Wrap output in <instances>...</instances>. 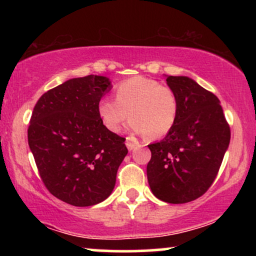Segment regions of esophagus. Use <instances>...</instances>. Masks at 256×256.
Instances as JSON below:
<instances>
[{"mask_svg":"<svg viewBox=\"0 0 256 256\" xmlns=\"http://www.w3.org/2000/svg\"><path fill=\"white\" fill-rule=\"evenodd\" d=\"M125 144H126V146H128V150H132V149H134L138 146L137 138H134L132 136H128V137H126Z\"/></svg>","mask_w":256,"mask_h":256,"instance_id":"34e87169","label":"esophagus"}]
</instances>
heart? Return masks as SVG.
I'll list each match as a JSON object with an SVG mask.
<instances>
[{"mask_svg": "<svg viewBox=\"0 0 256 256\" xmlns=\"http://www.w3.org/2000/svg\"><path fill=\"white\" fill-rule=\"evenodd\" d=\"M116 100L101 98L98 113L104 128L119 132L128 116L130 128L150 140L166 136L177 122L179 100L171 88L155 79L134 77L114 88Z\"/></svg>", "mask_w": 256, "mask_h": 256, "instance_id": "heart-1", "label": "heart"}]
</instances>
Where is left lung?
<instances>
[{"mask_svg": "<svg viewBox=\"0 0 256 256\" xmlns=\"http://www.w3.org/2000/svg\"><path fill=\"white\" fill-rule=\"evenodd\" d=\"M179 100L177 122L160 142L149 144L146 177L152 194L168 204L201 198L216 180L231 131L219 98L188 77L166 78Z\"/></svg>", "mask_w": 256, "mask_h": 256, "instance_id": "obj_1", "label": "left lung"}]
</instances>
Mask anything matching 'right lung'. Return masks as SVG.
Instances as JSON below:
<instances>
[{"instance_id":"right-lung-1","label":"right lung","mask_w":256,"mask_h":256,"mask_svg":"<svg viewBox=\"0 0 256 256\" xmlns=\"http://www.w3.org/2000/svg\"><path fill=\"white\" fill-rule=\"evenodd\" d=\"M110 79L73 78L48 90L34 106L28 146L48 192L66 204L89 207L113 192L128 154L125 138L104 128L98 104Z\"/></svg>"}]
</instances>
